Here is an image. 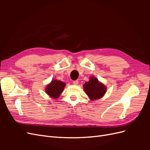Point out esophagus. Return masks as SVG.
<instances>
[{
	"instance_id": "34e87169",
	"label": "esophagus",
	"mask_w": 150,
	"mask_h": 150,
	"mask_svg": "<svg viewBox=\"0 0 150 150\" xmlns=\"http://www.w3.org/2000/svg\"><path fill=\"white\" fill-rule=\"evenodd\" d=\"M78 82H79V81H78V80H76V81H73V84H74V85H77V84H78Z\"/></svg>"
}]
</instances>
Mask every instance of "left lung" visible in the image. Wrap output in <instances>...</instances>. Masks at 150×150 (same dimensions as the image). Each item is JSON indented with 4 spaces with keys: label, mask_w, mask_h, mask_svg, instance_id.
I'll return each instance as SVG.
<instances>
[{
    "label": "left lung",
    "mask_w": 150,
    "mask_h": 150,
    "mask_svg": "<svg viewBox=\"0 0 150 150\" xmlns=\"http://www.w3.org/2000/svg\"><path fill=\"white\" fill-rule=\"evenodd\" d=\"M83 88L91 100H96L101 98L106 92L105 86L99 82L94 77H91L89 81L84 83Z\"/></svg>",
    "instance_id": "obj_1"
}]
</instances>
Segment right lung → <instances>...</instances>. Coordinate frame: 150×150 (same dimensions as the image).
<instances>
[{"mask_svg":"<svg viewBox=\"0 0 150 150\" xmlns=\"http://www.w3.org/2000/svg\"><path fill=\"white\" fill-rule=\"evenodd\" d=\"M66 84L62 81L54 79L46 88V93L51 98L57 99L64 89Z\"/></svg>","mask_w":150,"mask_h":150,"instance_id":"1","label":"right lung"}]
</instances>
